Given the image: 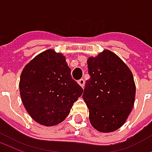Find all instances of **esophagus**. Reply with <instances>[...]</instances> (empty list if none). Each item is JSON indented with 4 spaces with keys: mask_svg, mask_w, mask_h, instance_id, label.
<instances>
[{
    "mask_svg": "<svg viewBox=\"0 0 152 152\" xmlns=\"http://www.w3.org/2000/svg\"><path fill=\"white\" fill-rule=\"evenodd\" d=\"M78 83H79V85L82 88H84V86H85V80L83 79V78H81V79H80L79 80H78Z\"/></svg>",
    "mask_w": 152,
    "mask_h": 152,
    "instance_id": "1",
    "label": "esophagus"
}]
</instances>
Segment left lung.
I'll use <instances>...</instances> for the list:
<instances>
[{
  "label": "left lung",
  "mask_w": 152,
  "mask_h": 152,
  "mask_svg": "<svg viewBox=\"0 0 152 152\" xmlns=\"http://www.w3.org/2000/svg\"><path fill=\"white\" fill-rule=\"evenodd\" d=\"M87 80L83 99L89 111L90 123L97 130L109 133L124 124L134 107L133 74L114 53L104 50L87 61Z\"/></svg>",
  "instance_id": "obj_1"
}]
</instances>
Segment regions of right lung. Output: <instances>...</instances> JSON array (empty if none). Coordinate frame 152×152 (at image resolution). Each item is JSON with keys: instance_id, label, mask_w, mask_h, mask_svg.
<instances>
[{"instance_id": "add662e5", "label": "right lung", "mask_w": 152, "mask_h": 152, "mask_svg": "<svg viewBox=\"0 0 152 152\" xmlns=\"http://www.w3.org/2000/svg\"><path fill=\"white\" fill-rule=\"evenodd\" d=\"M19 89L27 112L39 124L56 125L68 115L83 89L61 53L48 50L23 70Z\"/></svg>"}]
</instances>
